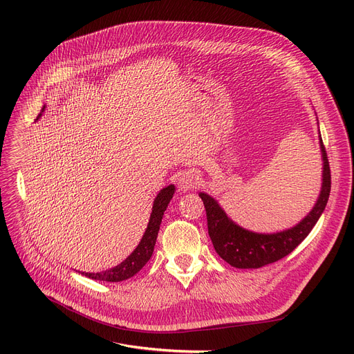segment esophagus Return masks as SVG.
Instances as JSON below:
<instances>
[{"mask_svg": "<svg viewBox=\"0 0 354 354\" xmlns=\"http://www.w3.org/2000/svg\"><path fill=\"white\" fill-rule=\"evenodd\" d=\"M199 185V178L194 172H185L178 178V188L180 191H188L192 189Z\"/></svg>", "mask_w": 354, "mask_h": 354, "instance_id": "34e87169", "label": "esophagus"}]
</instances>
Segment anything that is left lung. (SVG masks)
<instances>
[{
	"label": "left lung",
	"mask_w": 354,
	"mask_h": 354,
	"mask_svg": "<svg viewBox=\"0 0 354 354\" xmlns=\"http://www.w3.org/2000/svg\"><path fill=\"white\" fill-rule=\"evenodd\" d=\"M323 155V187L311 212L291 230L277 234H255L238 227L222 211L216 201L207 194H199L208 219V234L218 255L235 268H259L284 258L299 247L323 214L330 189L331 174L326 147L320 139Z\"/></svg>",
	"instance_id": "left-lung-1"
}]
</instances>
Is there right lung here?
<instances>
[{
  "label": "right lung",
  "mask_w": 354,
  "mask_h": 354,
  "mask_svg": "<svg viewBox=\"0 0 354 354\" xmlns=\"http://www.w3.org/2000/svg\"><path fill=\"white\" fill-rule=\"evenodd\" d=\"M174 192H175V187L174 185H169V187L163 188L158 194V196L153 202V208H152L151 219H149L146 232L143 234L136 250L130 254L123 263H120L115 268H110V270H106L102 272H83V274L88 278H93V280L119 283V281L127 280V278L133 277L136 272H139L143 268V266L149 261V258H151L153 254L162 216L167 207V203H169V201L174 196Z\"/></svg>",
  "instance_id": "add662e5"
}]
</instances>
